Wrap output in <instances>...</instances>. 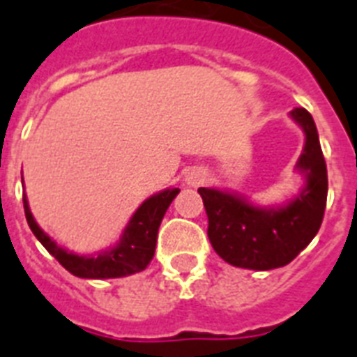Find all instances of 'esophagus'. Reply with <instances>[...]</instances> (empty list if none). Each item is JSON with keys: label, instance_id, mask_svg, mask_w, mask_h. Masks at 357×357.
<instances>
[{"label": "esophagus", "instance_id": "34e87169", "mask_svg": "<svg viewBox=\"0 0 357 357\" xmlns=\"http://www.w3.org/2000/svg\"><path fill=\"white\" fill-rule=\"evenodd\" d=\"M206 178V173L203 169H190L186 175V182L190 186H199Z\"/></svg>", "mask_w": 357, "mask_h": 357}]
</instances>
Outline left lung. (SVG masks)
I'll return each instance as SVG.
<instances>
[{
	"label": "left lung",
	"mask_w": 357,
	"mask_h": 357,
	"mask_svg": "<svg viewBox=\"0 0 357 357\" xmlns=\"http://www.w3.org/2000/svg\"><path fill=\"white\" fill-rule=\"evenodd\" d=\"M291 117L303 128L305 145L296 169L305 186L281 206H257L236 193L199 188L208 216V240L223 261L248 270L289 264L319 233L328 197V171L311 113L294 107Z\"/></svg>",
	"instance_id": "left-lung-1"
}]
</instances>
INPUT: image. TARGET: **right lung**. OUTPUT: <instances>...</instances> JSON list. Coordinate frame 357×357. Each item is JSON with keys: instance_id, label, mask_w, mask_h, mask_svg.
<instances>
[{"instance_id": "add662e5", "label": "right lung", "mask_w": 357, "mask_h": 357, "mask_svg": "<svg viewBox=\"0 0 357 357\" xmlns=\"http://www.w3.org/2000/svg\"><path fill=\"white\" fill-rule=\"evenodd\" d=\"M178 192H181L178 188H167L164 192L143 201V204L134 212V216L130 218L117 245L89 257L66 251L65 248H61L57 242L50 238L35 222L26 195H24V210H26L27 225L37 236L38 242L73 275L84 279L124 278V275H132V273L145 270L149 262L153 261L160 223L164 220L165 210L169 208L171 201L176 197Z\"/></svg>"}]
</instances>
